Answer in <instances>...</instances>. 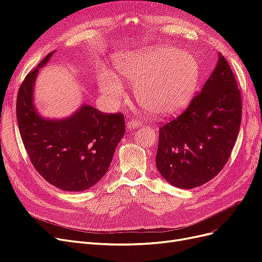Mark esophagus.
Segmentation results:
<instances>
[{
	"mask_svg": "<svg viewBox=\"0 0 262 262\" xmlns=\"http://www.w3.org/2000/svg\"><path fill=\"white\" fill-rule=\"evenodd\" d=\"M141 125V122L140 120H138V119H136V120H130L126 122V128L128 129H137L139 128V126Z\"/></svg>",
	"mask_w": 262,
	"mask_h": 262,
	"instance_id": "esophagus-1",
	"label": "esophagus"
}]
</instances>
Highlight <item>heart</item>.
<instances>
[{"label":"heart","mask_w":262,"mask_h":262,"mask_svg":"<svg viewBox=\"0 0 262 262\" xmlns=\"http://www.w3.org/2000/svg\"><path fill=\"white\" fill-rule=\"evenodd\" d=\"M116 68L126 80L136 84V96L148 113L169 116L186 108L200 81V66L194 55L171 47H154L116 60ZM101 91L108 96L122 95L116 77L102 73Z\"/></svg>","instance_id":"obj_1"}]
</instances>
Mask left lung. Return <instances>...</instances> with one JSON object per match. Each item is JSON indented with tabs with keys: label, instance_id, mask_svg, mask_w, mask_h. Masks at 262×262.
<instances>
[{
	"label": "left lung",
	"instance_id": "obj_1",
	"mask_svg": "<svg viewBox=\"0 0 262 262\" xmlns=\"http://www.w3.org/2000/svg\"><path fill=\"white\" fill-rule=\"evenodd\" d=\"M242 96L228 62L216 68L184 113L160 128L156 167L172 186L210 181L231 156L242 121Z\"/></svg>",
	"mask_w": 262,
	"mask_h": 262
}]
</instances>
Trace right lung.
Returning <instances> with one entry per match:
<instances>
[{
	"mask_svg": "<svg viewBox=\"0 0 262 262\" xmlns=\"http://www.w3.org/2000/svg\"><path fill=\"white\" fill-rule=\"evenodd\" d=\"M52 53L26 75L19 87L18 129L31 164L46 181L66 191H83L108 170L125 131L124 117L121 113H101L90 105L62 120L39 116L33 104L34 84L39 68Z\"/></svg>",
	"mask_w": 262,
	"mask_h": 262,
	"instance_id": "1",
	"label": "right lung"
}]
</instances>
